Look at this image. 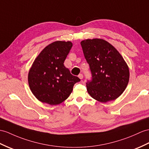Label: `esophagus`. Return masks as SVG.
Wrapping results in <instances>:
<instances>
[{"label": "esophagus", "instance_id": "1", "mask_svg": "<svg viewBox=\"0 0 149 149\" xmlns=\"http://www.w3.org/2000/svg\"><path fill=\"white\" fill-rule=\"evenodd\" d=\"M78 77H79V79H83V75L82 74H79L78 75Z\"/></svg>", "mask_w": 149, "mask_h": 149}]
</instances>
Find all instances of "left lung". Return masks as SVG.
<instances>
[{"mask_svg": "<svg viewBox=\"0 0 149 149\" xmlns=\"http://www.w3.org/2000/svg\"><path fill=\"white\" fill-rule=\"evenodd\" d=\"M81 45L92 74L91 79L86 83L90 95L101 102L117 99L129 81V69L124 59L102 39H87L81 42Z\"/></svg>", "mask_w": 149, "mask_h": 149, "instance_id": "8db88e82", "label": "left lung"}]
</instances>
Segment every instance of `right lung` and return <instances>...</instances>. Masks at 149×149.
<instances>
[{
	"instance_id": "obj_1",
	"label": "right lung",
	"mask_w": 149,
	"mask_h": 149,
	"mask_svg": "<svg viewBox=\"0 0 149 149\" xmlns=\"http://www.w3.org/2000/svg\"><path fill=\"white\" fill-rule=\"evenodd\" d=\"M72 46L71 42H54L35 59L29 71L28 83L41 102L52 106L61 104L70 96L75 83L80 81L64 65Z\"/></svg>"
}]
</instances>
